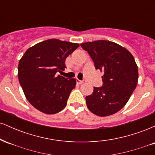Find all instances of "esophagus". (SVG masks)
<instances>
[{
  "label": "esophagus",
  "mask_w": 155,
  "mask_h": 155,
  "mask_svg": "<svg viewBox=\"0 0 155 155\" xmlns=\"http://www.w3.org/2000/svg\"><path fill=\"white\" fill-rule=\"evenodd\" d=\"M84 82H85L84 80H79V79H76V83L79 84H81Z\"/></svg>",
  "instance_id": "34e87169"
}]
</instances>
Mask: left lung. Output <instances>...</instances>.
Here are the masks:
<instances>
[{"instance_id":"8db88e82","label":"left lung","mask_w":155,"mask_h":155,"mask_svg":"<svg viewBox=\"0 0 155 155\" xmlns=\"http://www.w3.org/2000/svg\"><path fill=\"white\" fill-rule=\"evenodd\" d=\"M94 62L95 69L103 71V85L94 87L86 96L90 111L100 117L117 113L127 104L136 87L138 71L131 53L114 42L99 40L81 44Z\"/></svg>"}]
</instances>
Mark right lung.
<instances>
[{
	"instance_id": "right-lung-1",
	"label": "right lung",
	"mask_w": 155,
	"mask_h": 155,
	"mask_svg": "<svg viewBox=\"0 0 155 155\" xmlns=\"http://www.w3.org/2000/svg\"><path fill=\"white\" fill-rule=\"evenodd\" d=\"M79 47L52 38L25 52L19 62V81L27 100L36 109L54 114L65 107L76 79L57 76L56 73L65 69L66 58Z\"/></svg>"
}]
</instances>
